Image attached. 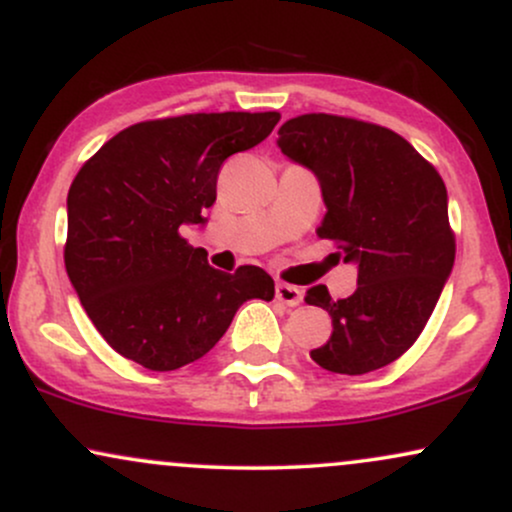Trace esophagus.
Masks as SVG:
<instances>
[{"label":"esophagus","instance_id":"34e87169","mask_svg":"<svg viewBox=\"0 0 512 512\" xmlns=\"http://www.w3.org/2000/svg\"><path fill=\"white\" fill-rule=\"evenodd\" d=\"M276 298H279L284 305H298L303 301V291L298 289V286H291V284H276Z\"/></svg>","mask_w":512,"mask_h":512}]
</instances>
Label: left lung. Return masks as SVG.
I'll use <instances>...</instances> for the list:
<instances>
[{"mask_svg":"<svg viewBox=\"0 0 512 512\" xmlns=\"http://www.w3.org/2000/svg\"><path fill=\"white\" fill-rule=\"evenodd\" d=\"M276 146L320 182L322 238L356 264V291L332 301L305 293L332 315V337L310 351L332 373L363 375L416 342L455 264L448 190L436 168L392 129L325 113L284 122Z\"/></svg>","mask_w":512,"mask_h":512,"instance_id":"1","label":"left lung"}]
</instances>
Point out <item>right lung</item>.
<instances>
[{
  "mask_svg": "<svg viewBox=\"0 0 512 512\" xmlns=\"http://www.w3.org/2000/svg\"><path fill=\"white\" fill-rule=\"evenodd\" d=\"M279 113H197L122 129L67 195L69 281L117 354L149 370L202 358L250 298L272 301L264 269L209 267L182 228L204 226L221 163L272 134Z\"/></svg>",
  "mask_w": 512,
  "mask_h": 512,
  "instance_id": "obj_1",
  "label": "right lung"
}]
</instances>
